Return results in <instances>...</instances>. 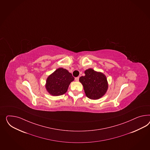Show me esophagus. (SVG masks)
I'll return each instance as SVG.
<instances>
[{"label": "esophagus", "mask_w": 150, "mask_h": 150, "mask_svg": "<svg viewBox=\"0 0 150 150\" xmlns=\"http://www.w3.org/2000/svg\"><path fill=\"white\" fill-rule=\"evenodd\" d=\"M79 77H76V78H75V81H79Z\"/></svg>", "instance_id": "obj_1"}]
</instances>
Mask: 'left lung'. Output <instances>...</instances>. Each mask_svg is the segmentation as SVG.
<instances>
[{"label": "left lung", "instance_id": "1", "mask_svg": "<svg viewBox=\"0 0 150 150\" xmlns=\"http://www.w3.org/2000/svg\"><path fill=\"white\" fill-rule=\"evenodd\" d=\"M85 76L79 78L86 95L91 100L102 98L107 92L108 84L106 76L100 72L89 69L84 71Z\"/></svg>", "mask_w": 150, "mask_h": 150}]
</instances>
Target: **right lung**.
<instances>
[{"label": "right lung", "instance_id": "1", "mask_svg": "<svg viewBox=\"0 0 150 150\" xmlns=\"http://www.w3.org/2000/svg\"><path fill=\"white\" fill-rule=\"evenodd\" d=\"M74 78L66 69L59 68L47 77L45 88L49 94L60 96L65 94Z\"/></svg>", "mask_w": 150, "mask_h": 150}]
</instances>
